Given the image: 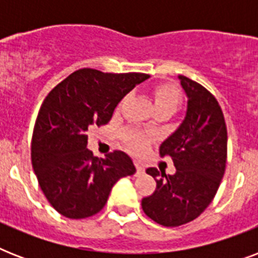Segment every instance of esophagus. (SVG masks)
Masks as SVG:
<instances>
[{"label":"esophagus","mask_w":258,"mask_h":258,"mask_svg":"<svg viewBox=\"0 0 258 258\" xmlns=\"http://www.w3.org/2000/svg\"><path fill=\"white\" fill-rule=\"evenodd\" d=\"M134 165H135V167H137V171L138 172H142V171H143V170H145L143 165H142V163L139 161H134Z\"/></svg>","instance_id":"34e87169"}]
</instances>
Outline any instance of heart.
<instances>
[{"label":"heart","instance_id":"obj_1","mask_svg":"<svg viewBox=\"0 0 258 258\" xmlns=\"http://www.w3.org/2000/svg\"><path fill=\"white\" fill-rule=\"evenodd\" d=\"M123 101L124 100L120 101L119 108L123 104ZM154 101H155L157 111H170V112L174 113L182 103V95L175 86L161 84L154 89ZM124 142L134 153H142L147 147L149 139L143 134L137 133V131H127L124 134Z\"/></svg>","mask_w":258,"mask_h":258}]
</instances>
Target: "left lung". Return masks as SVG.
Here are the masks:
<instances>
[{
    "label": "left lung",
    "instance_id": "1",
    "mask_svg": "<svg viewBox=\"0 0 258 258\" xmlns=\"http://www.w3.org/2000/svg\"><path fill=\"white\" fill-rule=\"evenodd\" d=\"M179 80L187 95V112L159 149L176 171L166 175L149 167L146 172L157 180V188L142 200L146 216L167 228L187 224L205 212L220 187L228 158V130L217 99L200 83L182 75Z\"/></svg>",
    "mask_w": 258,
    "mask_h": 258
}]
</instances>
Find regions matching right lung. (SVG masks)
<instances>
[{
    "instance_id": "add662e5",
    "label": "right lung",
    "mask_w": 258,
    "mask_h": 258,
    "mask_svg": "<svg viewBox=\"0 0 258 258\" xmlns=\"http://www.w3.org/2000/svg\"><path fill=\"white\" fill-rule=\"evenodd\" d=\"M147 78L83 68L42 101L32 135V166L44 196L61 216H95L107 204L113 184L135 172L133 161L120 150L105 159L93 157L87 149V133L92 125L107 124L117 103Z\"/></svg>"
}]
</instances>
